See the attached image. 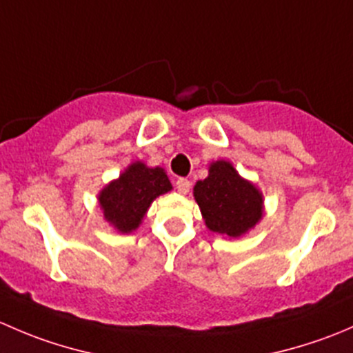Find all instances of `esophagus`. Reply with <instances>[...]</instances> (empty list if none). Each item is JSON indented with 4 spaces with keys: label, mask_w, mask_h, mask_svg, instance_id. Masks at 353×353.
<instances>
[{
    "label": "esophagus",
    "mask_w": 353,
    "mask_h": 353,
    "mask_svg": "<svg viewBox=\"0 0 353 353\" xmlns=\"http://www.w3.org/2000/svg\"><path fill=\"white\" fill-rule=\"evenodd\" d=\"M176 188L181 194H188L191 190V183L188 179H184V177H179V179L176 181Z\"/></svg>",
    "instance_id": "1"
}]
</instances>
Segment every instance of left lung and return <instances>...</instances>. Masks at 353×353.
Wrapping results in <instances>:
<instances>
[{
    "label": "left lung",
    "mask_w": 353,
    "mask_h": 353,
    "mask_svg": "<svg viewBox=\"0 0 353 353\" xmlns=\"http://www.w3.org/2000/svg\"><path fill=\"white\" fill-rule=\"evenodd\" d=\"M193 196L205 225L229 239L248 234L265 215L263 193L229 160L210 163L208 176L194 184Z\"/></svg>",
    "instance_id": "obj_1"
}]
</instances>
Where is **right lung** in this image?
Instances as JSON below:
<instances>
[{
  "label": "right lung",
  "mask_w": 353,
  "mask_h": 353,
  "mask_svg": "<svg viewBox=\"0 0 353 353\" xmlns=\"http://www.w3.org/2000/svg\"><path fill=\"white\" fill-rule=\"evenodd\" d=\"M169 191H172V184L162 167H148L141 160H134L117 179L102 188L97 201L104 220L114 230L131 234L140 227L154 199Z\"/></svg>",
  "instance_id": "obj_1"
}]
</instances>
